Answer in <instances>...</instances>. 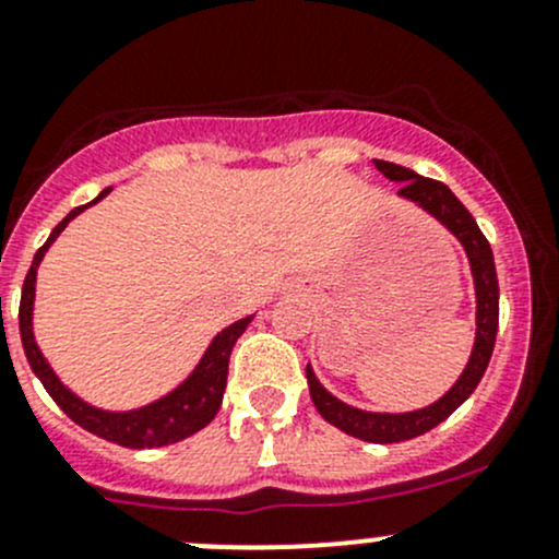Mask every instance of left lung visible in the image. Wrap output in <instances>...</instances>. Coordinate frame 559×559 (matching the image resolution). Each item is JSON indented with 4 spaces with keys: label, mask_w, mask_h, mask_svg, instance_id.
I'll return each instance as SVG.
<instances>
[{
    "label": "left lung",
    "mask_w": 559,
    "mask_h": 559,
    "mask_svg": "<svg viewBox=\"0 0 559 559\" xmlns=\"http://www.w3.org/2000/svg\"><path fill=\"white\" fill-rule=\"evenodd\" d=\"M376 167L386 175L389 180H397L400 189L397 194L405 200L416 202L425 211H430L438 222L447 224L449 229L460 238V243L465 246L467 259H471L473 281H476V297H478V332H476V346H473V357L467 362L462 379L452 386V392L443 394L436 405L430 408L414 411V414H365V411L348 408L341 400L332 397L330 392H324V386L316 381L311 365L306 368L308 386H311V400L321 416H324L330 425H335L337 430L348 432V436L359 438V441L368 443H400L411 441L416 436H425L427 430L441 425L443 419L454 414L462 403L473 394V389L481 381L484 370H487L489 357H492L495 348V335H498V316H500V300H498V273H495V259L489 240L484 238V233L478 229L476 218L467 213V207L452 194L447 183L441 180L425 178V175H416L408 167L392 165V162L376 159Z\"/></svg>",
    "instance_id": "1"
}]
</instances>
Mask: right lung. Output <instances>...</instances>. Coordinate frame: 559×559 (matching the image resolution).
<instances>
[{
    "mask_svg": "<svg viewBox=\"0 0 559 559\" xmlns=\"http://www.w3.org/2000/svg\"><path fill=\"white\" fill-rule=\"evenodd\" d=\"M107 191L110 189H105L94 202L103 200ZM88 205H92V202H88ZM88 205L75 207V211H70V216H67L64 222L56 224V229L50 233V238L45 240V246L37 248L35 262H32L29 273H26L24 292H21V308H19L21 341H24L26 359H29L32 370H35L37 379L43 381V386L48 389L50 397L56 400V405H59V408L75 421V425H81L83 430L94 432V436L127 449L170 447V443L183 441V438L194 436L197 430L211 425L213 416L218 414V408H222L224 386H227L229 354H233L235 341H238V337L246 332V326L251 324L253 316L235 321L233 326L218 332V335L213 337L211 348L205 352V357H202V362L197 365V370L191 373V379L186 381L183 386L175 389L173 394L145 405V408L129 411V414H107V411H97L92 408V405L83 403V400H78L75 394L67 392V389L59 384V379L53 376L50 365L45 362L43 354H39L35 343V332H32V302H35V278H37L39 259H43V253L48 251V246L59 238L61 229H64L78 213L86 211Z\"/></svg>",
    "mask_w": 559,
    "mask_h": 559,
    "instance_id": "right-lung-1",
    "label": "right lung"
}]
</instances>
